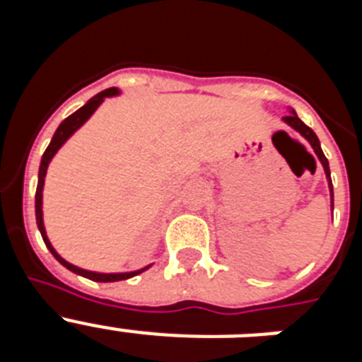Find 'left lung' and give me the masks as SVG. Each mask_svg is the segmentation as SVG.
<instances>
[{"label":"left lung","instance_id":"1","mask_svg":"<svg viewBox=\"0 0 362 362\" xmlns=\"http://www.w3.org/2000/svg\"><path fill=\"white\" fill-rule=\"evenodd\" d=\"M284 123H288L290 127H292L293 130H297V132L300 134V136L305 137L306 141L312 145L313 152L317 153L319 161L322 163V166H325V172H326V179H328V187H330V196H332V210H334V187H332V177H330V166H328V159L325 158V153H322L321 150V143H319V137L315 136V132H313L312 129H310L308 124H305L303 121L297 117L296 112L292 110V114H288V116L283 117Z\"/></svg>","mask_w":362,"mask_h":362}]
</instances>
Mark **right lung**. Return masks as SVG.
<instances>
[{"label":"right lung","instance_id":"obj_1","mask_svg":"<svg viewBox=\"0 0 362 362\" xmlns=\"http://www.w3.org/2000/svg\"><path fill=\"white\" fill-rule=\"evenodd\" d=\"M119 94V90L117 88H107V90L99 92V94H95L94 98L88 101L86 105H83L79 110H76L72 114V116L66 117L65 121H63L59 127H57L56 134H54L52 141H50V145L47 146V150H45L43 158H41V165H40V179H37V190H36V221H37V228H40L41 232V238H43L45 245H47V248H49L50 252H52L54 257L59 261V263L63 264L65 268H69L70 272H74V274H79V276L86 277V279L90 281H99V283H114V281H124V279H130V277L137 276V274H141V272H145L146 268H143V270H137V272H129V274H98V272H88V270H83V268H78L74 267V264L66 263L65 259L62 257V255H57V252L54 250L52 245H50L49 238H47V232H45V226H43V210H41V199H43V183H45V175H47V168H49V163L50 159L54 158V153L57 152V150L62 148L63 143L69 139L70 136H72L76 130L81 127L83 123H85L88 117L94 114L95 108L99 107V105L103 103L105 98H110V95H116Z\"/></svg>","mask_w":362,"mask_h":362}]
</instances>
